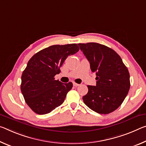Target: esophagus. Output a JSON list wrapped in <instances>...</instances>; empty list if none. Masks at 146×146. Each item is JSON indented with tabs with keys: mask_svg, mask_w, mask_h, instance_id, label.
<instances>
[{
	"mask_svg": "<svg viewBox=\"0 0 146 146\" xmlns=\"http://www.w3.org/2000/svg\"><path fill=\"white\" fill-rule=\"evenodd\" d=\"M73 86H74L77 87V86H80V84H77V83L73 82Z\"/></svg>",
	"mask_w": 146,
	"mask_h": 146,
	"instance_id": "obj_1",
	"label": "esophagus"
}]
</instances>
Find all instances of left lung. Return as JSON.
<instances>
[{
	"instance_id": "8db88e82",
	"label": "left lung",
	"mask_w": 146,
	"mask_h": 146,
	"mask_svg": "<svg viewBox=\"0 0 146 146\" xmlns=\"http://www.w3.org/2000/svg\"><path fill=\"white\" fill-rule=\"evenodd\" d=\"M96 74V86H88L85 105L99 114H107L123 103L130 88V75L116 52L98 43H78Z\"/></svg>"
}]
</instances>
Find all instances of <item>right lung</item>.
Returning <instances> with one entry per match:
<instances>
[{
  "mask_svg": "<svg viewBox=\"0 0 146 146\" xmlns=\"http://www.w3.org/2000/svg\"><path fill=\"white\" fill-rule=\"evenodd\" d=\"M79 50L76 43L55 45L36 53L21 76V90L25 102L36 114H48L64 103L73 83L54 79L69 55Z\"/></svg>",
  "mask_w": 146,
  "mask_h": 146,
  "instance_id": "1",
  "label": "right lung"
}]
</instances>
